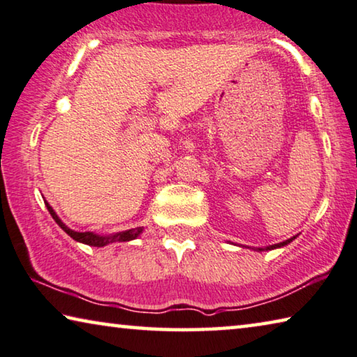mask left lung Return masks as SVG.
I'll return each mask as SVG.
<instances>
[{
	"instance_id": "8db88e82",
	"label": "left lung",
	"mask_w": 357,
	"mask_h": 357,
	"mask_svg": "<svg viewBox=\"0 0 357 357\" xmlns=\"http://www.w3.org/2000/svg\"><path fill=\"white\" fill-rule=\"evenodd\" d=\"M296 237H293V238H288V241L286 242H280V243H275V245H271V247H267L266 250H273V248H280V247H284V245H288L289 242H293ZM259 251H264L262 248H259Z\"/></svg>"
}]
</instances>
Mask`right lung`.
I'll return each instance as SVG.
<instances>
[{
  "label": "right lung",
  "instance_id": "obj_1",
  "mask_svg": "<svg viewBox=\"0 0 357 357\" xmlns=\"http://www.w3.org/2000/svg\"><path fill=\"white\" fill-rule=\"evenodd\" d=\"M45 206H47V210H49V213L52 215V218L56 221V225L60 226L61 229L68 234V236H71L74 241H77V242L91 245V247H104V245H109V243H112V242H128V241H132V238H136L139 234L142 232V227H136V229L119 232V234H115V236H107V237L96 236V234H93V232H75L73 229H69L66 225H63V221L56 217V213L54 212V208H52L49 204L45 202Z\"/></svg>",
  "mask_w": 357,
  "mask_h": 357
}]
</instances>
